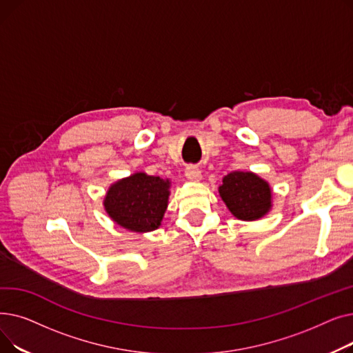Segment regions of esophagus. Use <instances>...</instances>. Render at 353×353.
<instances>
[{
	"label": "esophagus",
	"mask_w": 353,
	"mask_h": 353,
	"mask_svg": "<svg viewBox=\"0 0 353 353\" xmlns=\"http://www.w3.org/2000/svg\"><path fill=\"white\" fill-rule=\"evenodd\" d=\"M186 176L192 181H200L201 180V172L199 170V167L190 164L186 167Z\"/></svg>",
	"instance_id": "esophagus-1"
}]
</instances>
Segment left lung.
<instances>
[{
    "mask_svg": "<svg viewBox=\"0 0 353 353\" xmlns=\"http://www.w3.org/2000/svg\"><path fill=\"white\" fill-rule=\"evenodd\" d=\"M219 194L229 212L239 220L253 221L265 217L272 206L270 184L253 172H232L221 180Z\"/></svg>",
    "mask_w": 353,
    "mask_h": 353,
    "instance_id": "1",
    "label": "left lung"
}]
</instances>
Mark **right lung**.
Here are the masks:
<instances>
[{
  "mask_svg": "<svg viewBox=\"0 0 353 353\" xmlns=\"http://www.w3.org/2000/svg\"><path fill=\"white\" fill-rule=\"evenodd\" d=\"M172 181L137 172L114 181L108 188L103 206L120 228L147 233L161 226L169 205Z\"/></svg>",
  "mask_w": 353,
  "mask_h": 353,
  "instance_id": "obj_1",
  "label": "right lung"
}]
</instances>
